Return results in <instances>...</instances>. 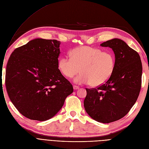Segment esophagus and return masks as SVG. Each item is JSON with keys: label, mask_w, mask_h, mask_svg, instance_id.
<instances>
[{"label": "esophagus", "mask_w": 149, "mask_h": 149, "mask_svg": "<svg viewBox=\"0 0 149 149\" xmlns=\"http://www.w3.org/2000/svg\"><path fill=\"white\" fill-rule=\"evenodd\" d=\"M79 88V87L78 86H76V85H73V89L74 90H77Z\"/></svg>", "instance_id": "1"}]
</instances>
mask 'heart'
<instances>
[{"label":"heart","mask_w":149,"mask_h":149,"mask_svg":"<svg viewBox=\"0 0 149 149\" xmlns=\"http://www.w3.org/2000/svg\"><path fill=\"white\" fill-rule=\"evenodd\" d=\"M70 58L61 57L58 68L64 77L70 79L79 73L74 82L88 84L98 86L105 83L111 76L116 65L115 56L111 52L83 46L73 49Z\"/></svg>","instance_id":"1"}]
</instances>
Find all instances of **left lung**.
Returning a JSON list of instances; mask_svg holds the SVG:
<instances>
[{
    "instance_id": "left-lung-1",
    "label": "left lung",
    "mask_w": 149,
    "mask_h": 149,
    "mask_svg": "<svg viewBox=\"0 0 149 149\" xmlns=\"http://www.w3.org/2000/svg\"><path fill=\"white\" fill-rule=\"evenodd\" d=\"M115 54L116 65L109 79L97 88H86L84 105L94 120L109 123L125 117L135 103L141 86L142 63L137 52L122 40L102 43Z\"/></svg>"
}]
</instances>
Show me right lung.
I'll return each instance as SVG.
<instances>
[{
  "mask_svg": "<svg viewBox=\"0 0 149 149\" xmlns=\"http://www.w3.org/2000/svg\"><path fill=\"white\" fill-rule=\"evenodd\" d=\"M60 44L56 40L35 38L15 49L9 58L6 91L26 118L41 121L52 118L73 92L58 68Z\"/></svg>",
  "mask_w": 149,
  "mask_h": 149,
  "instance_id": "add662e5",
  "label": "right lung"
}]
</instances>
